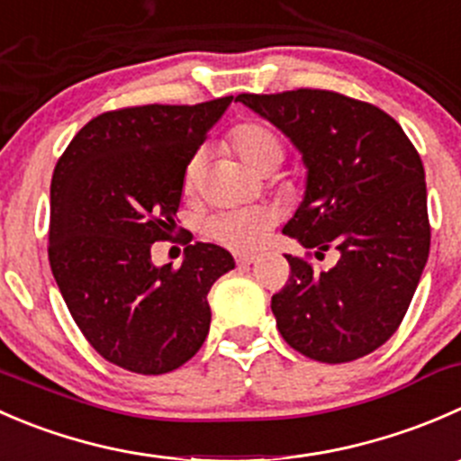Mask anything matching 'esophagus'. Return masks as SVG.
Masks as SVG:
<instances>
[{
	"label": "esophagus",
	"instance_id": "1",
	"mask_svg": "<svg viewBox=\"0 0 461 461\" xmlns=\"http://www.w3.org/2000/svg\"><path fill=\"white\" fill-rule=\"evenodd\" d=\"M255 255H250V253H237L235 255V262H237V267H246V264H253L255 262Z\"/></svg>",
	"mask_w": 461,
	"mask_h": 461
}]
</instances>
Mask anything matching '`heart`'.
Returning a JSON list of instances; mask_svg holds the SVG:
<instances>
[{
    "label": "heart",
    "instance_id": "obj_1",
    "mask_svg": "<svg viewBox=\"0 0 461 461\" xmlns=\"http://www.w3.org/2000/svg\"><path fill=\"white\" fill-rule=\"evenodd\" d=\"M229 143L237 154L259 175H268L285 161V139L273 127L259 121L237 122L229 131ZM203 175V149H194L184 166L181 184L185 193H193ZM273 215L267 208H240L220 211L203 221V235L230 250H253L267 237Z\"/></svg>",
    "mask_w": 461,
    "mask_h": 461
}]
</instances>
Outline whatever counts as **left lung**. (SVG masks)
Returning a JSON list of instances; mask_svg holds the SVG:
<instances>
[{
	"label": "left lung",
	"instance_id": "8db88e82",
	"mask_svg": "<svg viewBox=\"0 0 461 461\" xmlns=\"http://www.w3.org/2000/svg\"><path fill=\"white\" fill-rule=\"evenodd\" d=\"M235 100L303 152L307 193L285 235L316 249L318 259L330 249L340 253L330 271L285 255L289 280L271 298L282 339L321 363L375 352L399 330L430 250L421 157L390 113L339 91Z\"/></svg>",
	"mask_w": 461,
	"mask_h": 461
}]
</instances>
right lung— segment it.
<instances>
[{
	"mask_svg": "<svg viewBox=\"0 0 461 461\" xmlns=\"http://www.w3.org/2000/svg\"><path fill=\"white\" fill-rule=\"evenodd\" d=\"M232 95L199 104H136L91 118L51 179L49 262L91 348L136 375L188 363L211 330L208 291L235 268L217 244L185 246L179 268L154 267L170 240L190 154Z\"/></svg>",
	"mask_w": 461,
	"mask_h": 461,
	"instance_id": "right-lung-1",
	"label": "right lung"
}]
</instances>
